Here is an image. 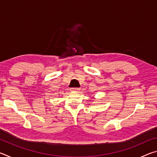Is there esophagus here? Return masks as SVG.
<instances>
[{"label": "esophagus", "instance_id": "34e87169", "mask_svg": "<svg viewBox=\"0 0 157 157\" xmlns=\"http://www.w3.org/2000/svg\"><path fill=\"white\" fill-rule=\"evenodd\" d=\"M70 90L71 91H79V90H80V88H71Z\"/></svg>", "mask_w": 157, "mask_h": 157}]
</instances>
